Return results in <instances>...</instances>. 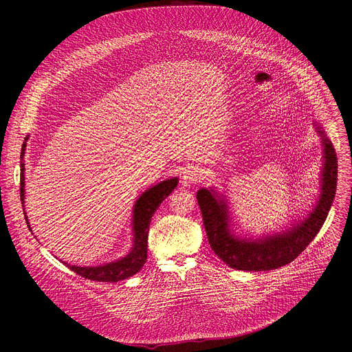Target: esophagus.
Here are the masks:
<instances>
[{
    "label": "esophagus",
    "mask_w": 352,
    "mask_h": 352,
    "mask_svg": "<svg viewBox=\"0 0 352 352\" xmlns=\"http://www.w3.org/2000/svg\"><path fill=\"white\" fill-rule=\"evenodd\" d=\"M200 175H202V171H200L199 167H195V166H190L188 167L184 174H182V182L185 185H189V184H195L199 181Z\"/></svg>",
    "instance_id": "1"
}]
</instances>
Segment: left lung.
Listing matches in <instances>:
<instances>
[{
  "label": "left lung",
  "instance_id": "obj_1",
  "mask_svg": "<svg viewBox=\"0 0 352 352\" xmlns=\"http://www.w3.org/2000/svg\"><path fill=\"white\" fill-rule=\"evenodd\" d=\"M323 144V168L320 196L304 220L285 231L262 238L238 236L231 228L227 200L214 189H199L197 204L202 212L205 230L214 254L230 267L245 272H265L291 263L305 250L320 231L333 205L337 186V156L333 143L323 128L315 122Z\"/></svg>",
  "mask_w": 352,
  "mask_h": 352
}]
</instances>
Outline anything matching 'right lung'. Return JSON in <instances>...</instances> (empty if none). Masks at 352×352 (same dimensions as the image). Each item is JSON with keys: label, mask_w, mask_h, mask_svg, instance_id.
I'll return each mask as SVG.
<instances>
[{"label": "right lung", "mask_w": 352, "mask_h": 352, "mask_svg": "<svg viewBox=\"0 0 352 352\" xmlns=\"http://www.w3.org/2000/svg\"><path fill=\"white\" fill-rule=\"evenodd\" d=\"M26 140L22 144L21 150V200L22 205L25 204V163H23V156H25V148H26ZM178 185V178H170L166 181H162L160 184L148 188L144 190L139 199L135 202L133 206V216H132V231H133V245L129 250V254L125 255L124 258L106 263V265H100V266H75L69 265L67 262H63L65 266H68L72 272L76 274L93 280V281H104V283H117L121 280H125L128 277H132L136 274L144 265L147 259V234H148V227L150 221H152V217L157 208L162 205L163 200L177 188ZM25 210V209H23ZM25 219L28 223L29 230L32 231L26 213Z\"/></svg>", "instance_id": "1"}]
</instances>
